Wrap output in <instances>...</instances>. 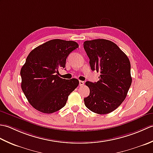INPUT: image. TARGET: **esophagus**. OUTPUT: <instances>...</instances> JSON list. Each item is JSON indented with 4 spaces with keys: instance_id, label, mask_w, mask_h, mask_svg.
<instances>
[{
    "instance_id": "34e87169",
    "label": "esophagus",
    "mask_w": 153,
    "mask_h": 153,
    "mask_svg": "<svg viewBox=\"0 0 153 153\" xmlns=\"http://www.w3.org/2000/svg\"><path fill=\"white\" fill-rule=\"evenodd\" d=\"M84 82H83V81H79V86H83V85H84Z\"/></svg>"
}]
</instances>
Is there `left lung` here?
<instances>
[{"instance_id":"8db88e82","label":"left lung","mask_w":153,"mask_h":153,"mask_svg":"<svg viewBox=\"0 0 153 153\" xmlns=\"http://www.w3.org/2000/svg\"><path fill=\"white\" fill-rule=\"evenodd\" d=\"M83 47L91 69L100 73L97 82H85L90 89L85 105L99 114L112 112L125 100L131 86V64L126 54L114 43L99 39L86 41Z\"/></svg>"}]
</instances>
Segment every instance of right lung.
Returning <instances> with one entry per match:
<instances>
[{"label":"right lung","mask_w":153,"mask_h":153,"mask_svg":"<svg viewBox=\"0 0 153 153\" xmlns=\"http://www.w3.org/2000/svg\"><path fill=\"white\" fill-rule=\"evenodd\" d=\"M79 47L76 42L53 39L30 52L20 75L21 87L30 105L38 111L51 114L66 105L68 96L79 85L77 79L58 76L68 55Z\"/></svg>","instance_id":"add662e5"}]
</instances>
